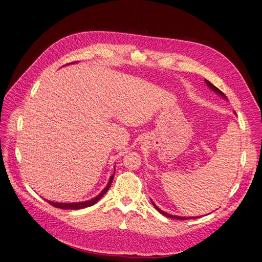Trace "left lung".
I'll list each match as a JSON object with an SVG mask.
<instances>
[{
	"instance_id": "left-lung-1",
	"label": "left lung",
	"mask_w": 262,
	"mask_h": 262,
	"mask_svg": "<svg viewBox=\"0 0 262 262\" xmlns=\"http://www.w3.org/2000/svg\"><path fill=\"white\" fill-rule=\"evenodd\" d=\"M205 83L208 85V88L210 89V90H212L213 92H214V93H217L218 95H220V96H222L224 99H227L226 98V96L224 95V93H223V92H221L217 86H214L211 82H209L208 80H206L205 79ZM152 202V201H151ZM152 204H153V206H155L156 208H157V210L159 211V212H161L162 214H164V216H166V217H168V218H172V219H179V220H187V219H190L189 217H179V216H173V214H169V213H167V212H165V211H163L162 209H160L155 203H153L152 202ZM196 218H199V217H191V219H196Z\"/></svg>"
}]
</instances>
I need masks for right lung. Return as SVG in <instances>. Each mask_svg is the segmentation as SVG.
<instances>
[{
  "label": "right lung",
  "mask_w": 262,
  "mask_h": 262,
  "mask_svg": "<svg viewBox=\"0 0 262 262\" xmlns=\"http://www.w3.org/2000/svg\"><path fill=\"white\" fill-rule=\"evenodd\" d=\"M113 178H114V174L111 176V178L109 180V183H107V185L104 187V189L98 195H96L95 198H93L92 200H89V201L77 202V203H57V202H52V201H48V202L51 205H53V206H55L57 208H62V209H81V208H85V207L92 206V205H94L95 203H97L99 200L101 199V196L107 191V189L110 188L111 183L113 181Z\"/></svg>",
  "instance_id": "add662e5"
}]
</instances>
